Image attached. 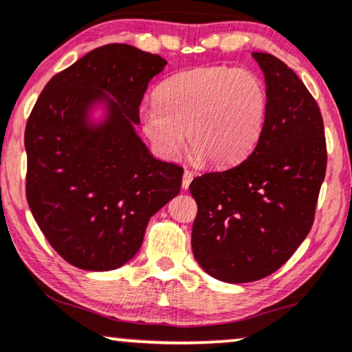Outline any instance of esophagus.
Returning a JSON list of instances; mask_svg holds the SVG:
<instances>
[{
  "label": "esophagus",
  "instance_id": "34e87169",
  "mask_svg": "<svg viewBox=\"0 0 352 352\" xmlns=\"http://www.w3.org/2000/svg\"><path fill=\"white\" fill-rule=\"evenodd\" d=\"M192 180H193V172L185 170V172H184V179H182V188L188 190L190 184H192Z\"/></svg>",
  "mask_w": 352,
  "mask_h": 352
}]
</instances>
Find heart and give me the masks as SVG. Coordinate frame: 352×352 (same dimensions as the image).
I'll return each mask as SVG.
<instances>
[{"label":"heart","instance_id":"heart-1","mask_svg":"<svg viewBox=\"0 0 352 352\" xmlns=\"http://www.w3.org/2000/svg\"><path fill=\"white\" fill-rule=\"evenodd\" d=\"M267 108V88L257 74L201 67L165 80L157 103L141 109V121L144 134L162 157H175L188 135L195 160L230 167L256 146Z\"/></svg>","mask_w":352,"mask_h":352}]
</instances>
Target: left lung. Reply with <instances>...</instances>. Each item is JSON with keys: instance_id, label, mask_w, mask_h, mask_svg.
<instances>
[{"instance_id": "8db88e82", "label": "left lung", "mask_w": 352, "mask_h": 352, "mask_svg": "<svg viewBox=\"0 0 352 352\" xmlns=\"http://www.w3.org/2000/svg\"><path fill=\"white\" fill-rule=\"evenodd\" d=\"M264 72L269 108L257 146L224 172L190 184L198 205L193 256L228 283L264 278L282 267L311 230L326 173L323 118L294 70L252 52Z\"/></svg>"}]
</instances>
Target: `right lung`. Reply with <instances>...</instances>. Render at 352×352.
<instances>
[{"label":"right lung","mask_w":352,"mask_h":352,"mask_svg":"<svg viewBox=\"0 0 352 352\" xmlns=\"http://www.w3.org/2000/svg\"><path fill=\"white\" fill-rule=\"evenodd\" d=\"M167 62L128 44L83 55L45 85L24 133L29 208L50 245L83 270L133 259L155 214L180 192L184 168L135 133L152 77ZM105 107L100 123L92 108Z\"/></svg>","instance_id":"obj_1"}]
</instances>
